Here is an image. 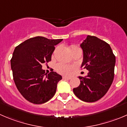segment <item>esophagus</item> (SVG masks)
<instances>
[{
  "mask_svg": "<svg viewBox=\"0 0 127 127\" xmlns=\"http://www.w3.org/2000/svg\"><path fill=\"white\" fill-rule=\"evenodd\" d=\"M63 79H71V77H67V76H63Z\"/></svg>",
  "mask_w": 127,
  "mask_h": 127,
  "instance_id": "obj_1",
  "label": "esophagus"
}]
</instances>
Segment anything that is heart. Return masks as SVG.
<instances>
[{
    "instance_id": "b5f03b06",
    "label": "heart",
    "mask_w": 127,
    "mask_h": 127,
    "mask_svg": "<svg viewBox=\"0 0 127 127\" xmlns=\"http://www.w3.org/2000/svg\"><path fill=\"white\" fill-rule=\"evenodd\" d=\"M77 48L78 47L76 46H74V45L71 46V49ZM56 70L59 73L62 74L67 75L69 74L70 73V72H71V67L67 66V65L64 64L59 63L56 66Z\"/></svg>"
}]
</instances>
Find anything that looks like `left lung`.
Instances as JSON below:
<instances>
[{"instance_id": "8db88e82", "label": "left lung", "mask_w": 127, "mask_h": 127, "mask_svg": "<svg viewBox=\"0 0 127 127\" xmlns=\"http://www.w3.org/2000/svg\"><path fill=\"white\" fill-rule=\"evenodd\" d=\"M83 50L81 67L89 72L79 76V86L73 89L76 96L87 102H94L107 93L113 82L115 56L110 45L94 36L88 35L81 44Z\"/></svg>"}]
</instances>
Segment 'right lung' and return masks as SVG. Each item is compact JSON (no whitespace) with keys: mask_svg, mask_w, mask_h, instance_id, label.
<instances>
[{"mask_svg":"<svg viewBox=\"0 0 127 127\" xmlns=\"http://www.w3.org/2000/svg\"><path fill=\"white\" fill-rule=\"evenodd\" d=\"M62 41L36 36L15 48L10 60L13 80L17 89L30 102L43 104L55 95L62 76L54 71L45 73L41 64L51 61L55 46Z\"/></svg>","mask_w":127,"mask_h":127,"instance_id":"add662e5","label":"right lung"}]
</instances>
